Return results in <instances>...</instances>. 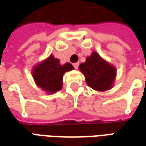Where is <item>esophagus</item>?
I'll return each instance as SVG.
<instances>
[{
  "instance_id": "obj_1",
  "label": "esophagus",
  "mask_w": 146,
  "mask_h": 146,
  "mask_svg": "<svg viewBox=\"0 0 146 146\" xmlns=\"http://www.w3.org/2000/svg\"><path fill=\"white\" fill-rule=\"evenodd\" d=\"M73 66H74V68L76 69V70H77L78 69V66H79V63L78 62H76V63H73Z\"/></svg>"
}]
</instances>
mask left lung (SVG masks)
Returning a JSON list of instances; mask_svg holds the SVG:
<instances>
[{"label": "left lung", "mask_w": 146, "mask_h": 146, "mask_svg": "<svg viewBox=\"0 0 146 146\" xmlns=\"http://www.w3.org/2000/svg\"><path fill=\"white\" fill-rule=\"evenodd\" d=\"M79 70L85 77L87 84L97 92H106L113 88L116 69L102 58L96 51L86 58L79 66Z\"/></svg>", "instance_id": "1"}]
</instances>
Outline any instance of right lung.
Listing matches in <instances>:
<instances>
[{"label": "right lung", "mask_w": 146, "mask_h": 146, "mask_svg": "<svg viewBox=\"0 0 146 146\" xmlns=\"http://www.w3.org/2000/svg\"><path fill=\"white\" fill-rule=\"evenodd\" d=\"M74 70L72 64L62 65L57 58L50 54L47 58L34 65L32 76L36 85L48 95H53L62 88L65 73Z\"/></svg>", "instance_id": "1"}]
</instances>
